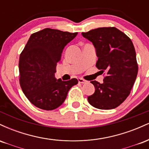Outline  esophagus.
I'll use <instances>...</instances> for the list:
<instances>
[{
    "label": "esophagus",
    "mask_w": 149,
    "mask_h": 149,
    "mask_svg": "<svg viewBox=\"0 0 149 149\" xmlns=\"http://www.w3.org/2000/svg\"><path fill=\"white\" fill-rule=\"evenodd\" d=\"M78 80V83H82V84H83V83H87V80L83 79V78H79Z\"/></svg>",
    "instance_id": "34e87169"
}]
</instances>
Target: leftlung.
I'll return each mask as SVG.
<instances>
[{"mask_svg":"<svg viewBox=\"0 0 149 149\" xmlns=\"http://www.w3.org/2000/svg\"><path fill=\"white\" fill-rule=\"evenodd\" d=\"M96 49V66L106 72L103 83H90L95 93L88 97L89 103L99 109H113L127 99L138 73L136 52L131 39L116 27H102L82 33Z\"/></svg>","mask_w":149,"mask_h":149,"instance_id":"left-lung-1","label":"left lung"}]
</instances>
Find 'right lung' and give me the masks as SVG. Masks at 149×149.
Masks as SVG:
<instances>
[{"label": "right lung", "mask_w": 149, "mask_h": 149, "mask_svg": "<svg viewBox=\"0 0 149 149\" xmlns=\"http://www.w3.org/2000/svg\"><path fill=\"white\" fill-rule=\"evenodd\" d=\"M78 33L46 28L31 34L20 54L19 83L25 96L34 106L51 111L61 106L76 78L62 81L54 77L64 47Z\"/></svg>", "instance_id": "add662e5"}]
</instances>
